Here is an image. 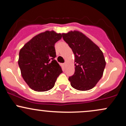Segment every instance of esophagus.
<instances>
[{
    "instance_id": "esophagus-1",
    "label": "esophagus",
    "mask_w": 126,
    "mask_h": 126,
    "mask_svg": "<svg viewBox=\"0 0 126 126\" xmlns=\"http://www.w3.org/2000/svg\"><path fill=\"white\" fill-rule=\"evenodd\" d=\"M65 66H66V63H63V67H65Z\"/></svg>"
}]
</instances>
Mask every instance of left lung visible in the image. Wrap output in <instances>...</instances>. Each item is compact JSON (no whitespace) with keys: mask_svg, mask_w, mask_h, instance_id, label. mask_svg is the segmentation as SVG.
Returning a JSON list of instances; mask_svg holds the SVG:
<instances>
[{"mask_svg":"<svg viewBox=\"0 0 126 126\" xmlns=\"http://www.w3.org/2000/svg\"><path fill=\"white\" fill-rule=\"evenodd\" d=\"M62 36L75 55V72L69 77L71 86L79 91L91 89L103 75L106 61L103 52L80 31H71Z\"/></svg>","mask_w":126,"mask_h":126,"instance_id":"8db88e82","label":"left lung"}]
</instances>
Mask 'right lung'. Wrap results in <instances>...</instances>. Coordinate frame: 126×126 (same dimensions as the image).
Segmentation results:
<instances>
[{
    "instance_id": "obj_1",
    "label": "right lung",
    "mask_w": 126,
    "mask_h": 126,
    "mask_svg": "<svg viewBox=\"0 0 126 126\" xmlns=\"http://www.w3.org/2000/svg\"><path fill=\"white\" fill-rule=\"evenodd\" d=\"M62 35L54 31H46L32 38L21 48L18 64L21 75L30 88L45 92L54 86L62 72V67L54 59V45Z\"/></svg>"
}]
</instances>
